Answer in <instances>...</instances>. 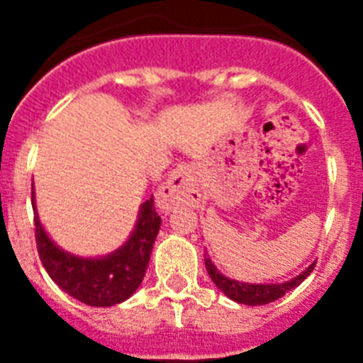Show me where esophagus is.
I'll list each match as a JSON object with an SVG mask.
<instances>
[{"mask_svg": "<svg viewBox=\"0 0 363 363\" xmlns=\"http://www.w3.org/2000/svg\"><path fill=\"white\" fill-rule=\"evenodd\" d=\"M200 187H198V179L194 174V169L187 163L179 165L178 169L171 172V178L167 179L162 189L158 191V203L163 213H171L172 209L179 205H191L196 207L200 203Z\"/></svg>", "mask_w": 363, "mask_h": 363, "instance_id": "1", "label": "esophagus"}]
</instances>
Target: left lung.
Wrapping results in <instances>:
<instances>
[{
    "mask_svg": "<svg viewBox=\"0 0 363 363\" xmlns=\"http://www.w3.org/2000/svg\"><path fill=\"white\" fill-rule=\"evenodd\" d=\"M205 267H207V272H209L214 285L230 300L245 303V306H265V303H271V301L284 296L285 293H289L291 289L298 287L313 272L314 264H311L301 274L294 277L293 280L285 281V284H243V281L230 280L218 271L216 265L209 258H205Z\"/></svg>",
    "mask_w": 363,
    "mask_h": 363,
    "instance_id": "1",
    "label": "left lung"
}]
</instances>
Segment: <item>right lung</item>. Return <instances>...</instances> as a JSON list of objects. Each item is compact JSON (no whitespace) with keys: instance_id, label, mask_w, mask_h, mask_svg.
<instances>
[{"instance_id":"obj_1","label":"right lung","mask_w":363,"mask_h":363,"mask_svg":"<svg viewBox=\"0 0 363 363\" xmlns=\"http://www.w3.org/2000/svg\"><path fill=\"white\" fill-rule=\"evenodd\" d=\"M32 209L36 211L34 191ZM34 225L38 255L54 284L86 306L111 307L133 296L142 284L162 218L154 209L150 196L140 207L136 227L129 240L101 258H82L60 249L41 227L38 213L34 214Z\"/></svg>"}]
</instances>
